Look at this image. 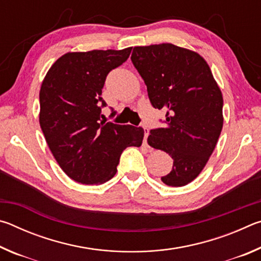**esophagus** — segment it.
Returning a JSON list of instances; mask_svg holds the SVG:
<instances>
[{"label": "esophagus", "mask_w": 261, "mask_h": 261, "mask_svg": "<svg viewBox=\"0 0 261 261\" xmlns=\"http://www.w3.org/2000/svg\"><path fill=\"white\" fill-rule=\"evenodd\" d=\"M143 127H144V130H145V136H144V145H145V146H148V145H147L148 129H147V126H146V125H143Z\"/></svg>", "instance_id": "34e87169"}]
</instances>
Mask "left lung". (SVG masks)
Instances as JSON below:
<instances>
[{
	"label": "left lung",
	"mask_w": 261,
	"mask_h": 261,
	"mask_svg": "<svg viewBox=\"0 0 261 261\" xmlns=\"http://www.w3.org/2000/svg\"><path fill=\"white\" fill-rule=\"evenodd\" d=\"M131 61L147 86L154 108L166 110L165 127L147 143L174 160L161 180L184 187L204 169L223 125V98L207 62L196 51L171 43L135 47Z\"/></svg>",
	"instance_id": "obj_1"
}]
</instances>
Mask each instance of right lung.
Returning a JSON list of instances; mask_svg holds the SVG:
<instances>
[{
    "label": "right lung",
    "instance_id": "obj_1",
    "mask_svg": "<svg viewBox=\"0 0 261 261\" xmlns=\"http://www.w3.org/2000/svg\"><path fill=\"white\" fill-rule=\"evenodd\" d=\"M131 49L67 53L42 82L41 130L62 170L78 183L107 182L116 174L122 152L143 143V127L101 120V108L107 106L101 98L106 77L124 63Z\"/></svg>",
    "mask_w": 261,
    "mask_h": 261
}]
</instances>
